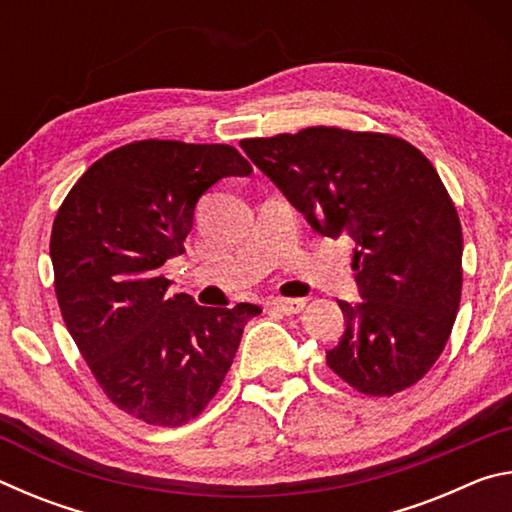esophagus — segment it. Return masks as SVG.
<instances>
[{"mask_svg":"<svg viewBox=\"0 0 512 512\" xmlns=\"http://www.w3.org/2000/svg\"><path fill=\"white\" fill-rule=\"evenodd\" d=\"M307 302L302 298H268L266 300V307L268 309H275L280 311V314H298V311H302V307H305Z\"/></svg>","mask_w":512,"mask_h":512,"instance_id":"esophagus-1","label":"esophagus"}]
</instances>
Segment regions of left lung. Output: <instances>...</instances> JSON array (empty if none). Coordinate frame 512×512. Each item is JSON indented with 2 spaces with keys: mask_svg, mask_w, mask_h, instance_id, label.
<instances>
[{
  "mask_svg": "<svg viewBox=\"0 0 512 512\" xmlns=\"http://www.w3.org/2000/svg\"><path fill=\"white\" fill-rule=\"evenodd\" d=\"M241 149L325 237H350L363 302L327 366L354 391L391 397L427 375L452 334L463 232L433 164L402 137L311 126Z\"/></svg>",
  "mask_w": 512,
  "mask_h": 512,
  "instance_id": "8db88e82",
  "label": "left lung"
}]
</instances>
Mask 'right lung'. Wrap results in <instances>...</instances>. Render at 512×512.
Segmentation results:
<instances>
[{
    "label": "right lung",
    "mask_w": 512,
    "mask_h": 512,
    "mask_svg": "<svg viewBox=\"0 0 512 512\" xmlns=\"http://www.w3.org/2000/svg\"><path fill=\"white\" fill-rule=\"evenodd\" d=\"M253 167L230 144L142 140L110 151L69 189L49 255L60 314L108 400L153 427L198 418L262 314L169 298L160 273L185 253L198 198Z\"/></svg>",
    "instance_id": "obj_1"
}]
</instances>
